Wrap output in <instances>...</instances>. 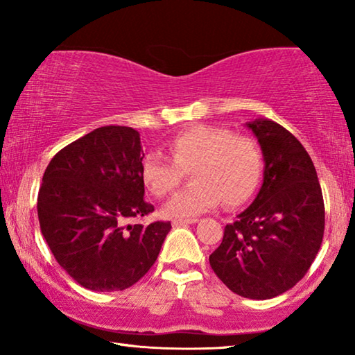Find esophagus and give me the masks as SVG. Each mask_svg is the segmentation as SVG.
<instances>
[{
    "mask_svg": "<svg viewBox=\"0 0 355 355\" xmlns=\"http://www.w3.org/2000/svg\"><path fill=\"white\" fill-rule=\"evenodd\" d=\"M197 218H189V220H173V226H186V225H193L197 223Z\"/></svg>",
    "mask_w": 355,
    "mask_h": 355,
    "instance_id": "1",
    "label": "esophagus"
}]
</instances>
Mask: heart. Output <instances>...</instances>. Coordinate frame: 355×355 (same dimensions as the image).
<instances>
[{
	"label": "heart",
	"mask_w": 355,
	"mask_h": 355,
	"mask_svg": "<svg viewBox=\"0 0 355 355\" xmlns=\"http://www.w3.org/2000/svg\"><path fill=\"white\" fill-rule=\"evenodd\" d=\"M169 155L150 152L142 162V181L153 196L166 197L181 186L187 171L193 182L164 205V215L187 218L220 202L236 208L259 191L265 157L257 140L216 125H192L169 142Z\"/></svg>",
	"instance_id": "b5f03b06"
}]
</instances>
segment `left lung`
<instances>
[{
  "label": "left lung",
  "instance_id": "1",
  "mask_svg": "<svg viewBox=\"0 0 355 355\" xmlns=\"http://www.w3.org/2000/svg\"><path fill=\"white\" fill-rule=\"evenodd\" d=\"M247 125L263 152V184L254 203L226 225L210 265L232 293L265 300L294 288L313 263L323 241L324 203L302 144L275 121Z\"/></svg>",
  "mask_w": 355,
  "mask_h": 355
}]
</instances>
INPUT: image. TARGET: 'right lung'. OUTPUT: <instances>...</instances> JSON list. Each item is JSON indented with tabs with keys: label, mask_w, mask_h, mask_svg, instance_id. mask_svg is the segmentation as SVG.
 Masks as SVG:
<instances>
[{
	"label": "right lung",
	"mask_w": 355,
	"mask_h": 355,
	"mask_svg": "<svg viewBox=\"0 0 355 355\" xmlns=\"http://www.w3.org/2000/svg\"><path fill=\"white\" fill-rule=\"evenodd\" d=\"M140 135L105 125L51 158L37 198L38 221L66 273L90 291H123L158 259L169 221L129 225L152 213L145 202Z\"/></svg>",
	"instance_id": "add662e5"
}]
</instances>
